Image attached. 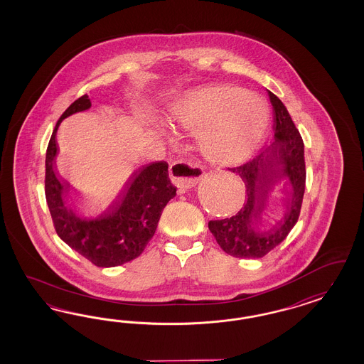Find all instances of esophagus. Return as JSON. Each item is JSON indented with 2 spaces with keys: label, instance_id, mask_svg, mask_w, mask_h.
I'll return each mask as SVG.
<instances>
[{
  "label": "esophagus",
  "instance_id": "1",
  "mask_svg": "<svg viewBox=\"0 0 364 364\" xmlns=\"http://www.w3.org/2000/svg\"><path fill=\"white\" fill-rule=\"evenodd\" d=\"M203 168L187 161H176L169 168V176L172 183L180 189L195 187L201 178Z\"/></svg>",
  "mask_w": 364,
  "mask_h": 364
}]
</instances>
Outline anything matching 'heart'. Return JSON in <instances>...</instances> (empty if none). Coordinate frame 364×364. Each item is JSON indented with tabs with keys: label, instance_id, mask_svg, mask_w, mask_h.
I'll use <instances>...</instances> for the list:
<instances>
[{
	"label": "heart",
	"instance_id": "heart-1",
	"mask_svg": "<svg viewBox=\"0 0 364 364\" xmlns=\"http://www.w3.org/2000/svg\"><path fill=\"white\" fill-rule=\"evenodd\" d=\"M173 125L198 132L203 156L218 166H237L250 159L269 127L262 96L235 85H208L189 92L172 112Z\"/></svg>",
	"mask_w": 364,
	"mask_h": 364
}]
</instances>
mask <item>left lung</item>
Wrapping results in <instances>:
<instances>
[{
  "label": "left lung",
  "mask_w": 364,
  "mask_h": 364,
  "mask_svg": "<svg viewBox=\"0 0 364 364\" xmlns=\"http://www.w3.org/2000/svg\"><path fill=\"white\" fill-rule=\"evenodd\" d=\"M268 96L274 112L275 141L254 160L228 168L245 184V203L230 219L208 223L221 250L233 257L257 259L277 247L296 224L304 196V144L284 104L269 90ZM284 176L289 177L293 187L287 198V212L269 230H259L257 223L262 219L269 192Z\"/></svg>",
  "instance_id": "1"
}]
</instances>
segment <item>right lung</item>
Wrapping results in <instances>:
<instances>
[{
  "mask_svg": "<svg viewBox=\"0 0 364 364\" xmlns=\"http://www.w3.org/2000/svg\"><path fill=\"white\" fill-rule=\"evenodd\" d=\"M90 105L88 95L81 96L55 124L45 157V196L60 239L90 263L109 268L143 254L164 207L176 196V187L169 180L166 161H156L136 169L122 193L97 218H80L66 207L64 195L70 186L55 172V133L68 116L89 109Z\"/></svg>",
  "mask_w": 364,
  "mask_h": 364,
  "instance_id": "add662e5",
  "label": "right lung"
}]
</instances>
